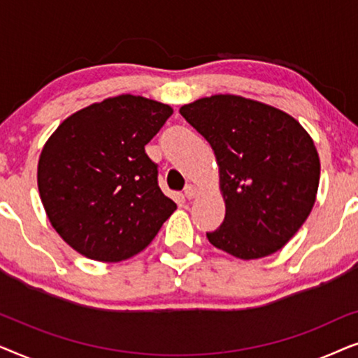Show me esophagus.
I'll list each match as a JSON object with an SVG mask.
<instances>
[{"mask_svg": "<svg viewBox=\"0 0 358 358\" xmlns=\"http://www.w3.org/2000/svg\"><path fill=\"white\" fill-rule=\"evenodd\" d=\"M184 195H185V199H187V200H192L195 195H197V189H195L194 185H187V187H185V190H184Z\"/></svg>", "mask_w": 358, "mask_h": 358, "instance_id": "34e87169", "label": "esophagus"}]
</instances>
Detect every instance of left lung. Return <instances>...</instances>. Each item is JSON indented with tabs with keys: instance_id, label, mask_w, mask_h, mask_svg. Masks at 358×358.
<instances>
[{
	"instance_id": "8db88e82",
	"label": "left lung",
	"mask_w": 358,
	"mask_h": 358,
	"mask_svg": "<svg viewBox=\"0 0 358 358\" xmlns=\"http://www.w3.org/2000/svg\"><path fill=\"white\" fill-rule=\"evenodd\" d=\"M179 112L217 158L227 213L208 241L244 261L282 249L316 202L321 164L310 134L287 112L234 94L202 97Z\"/></svg>"
}]
</instances>
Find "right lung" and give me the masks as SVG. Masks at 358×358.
<instances>
[{"label": "right lung", "mask_w": 358, "mask_h": 358, "mask_svg": "<svg viewBox=\"0 0 358 358\" xmlns=\"http://www.w3.org/2000/svg\"><path fill=\"white\" fill-rule=\"evenodd\" d=\"M173 107L120 94L75 112L43 145L38 194L52 227L87 259L120 262L143 251L178 208L161 192L145 145Z\"/></svg>", "instance_id": "right-lung-1"}]
</instances>
